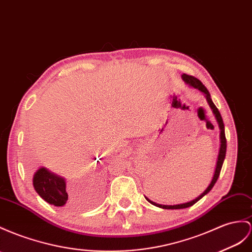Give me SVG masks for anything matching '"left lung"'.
Instances as JSON below:
<instances>
[{
	"mask_svg": "<svg viewBox=\"0 0 252 252\" xmlns=\"http://www.w3.org/2000/svg\"><path fill=\"white\" fill-rule=\"evenodd\" d=\"M182 80L188 84V85L196 88L198 90H200L202 94H204V96L206 98V101H208L210 107L212 108L213 113H214L215 115V118L218 122V126H219V128H220V148H219V154H218V158H217V163H216V168H215V172H214V177H213L212 179V182L210 183V185L208 186V189H206L201 195H200L199 197H197L196 199L191 200V201L189 202H186V203H182V204H176V205H163V204H158V203H156L151 201L150 199H148L146 197V199L149 201L151 204L156 205V206H158V208H162V209H166V210H179V209H186V208H189V206H191L192 204H195L197 201H199L200 199H201L203 196H205L206 193H208L212 189L213 186L215 185L217 179L219 177V173H220V170H221V167H222V164H223V160H224V158H225V150H227V139H225V134H224V125H223V121H222V118H221V115L220 113H219L218 108L216 107V105L213 103L212 99H211V94L209 93V90L206 89V87L203 85V84L200 82L198 79H196L195 76L192 75H189V74H185L183 73L182 74Z\"/></svg>",
	"mask_w": 252,
	"mask_h": 252,
	"instance_id": "left-lung-1",
	"label": "left lung"
}]
</instances>
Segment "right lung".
I'll list each match as a JSON object with an SVG mask.
<instances>
[{"label": "right lung", "mask_w": 252, "mask_h": 252, "mask_svg": "<svg viewBox=\"0 0 252 252\" xmlns=\"http://www.w3.org/2000/svg\"><path fill=\"white\" fill-rule=\"evenodd\" d=\"M33 185L38 195L48 203L64 210L74 208L72 200L68 197L64 179L44 167H41L35 172Z\"/></svg>", "instance_id": "1"}]
</instances>
